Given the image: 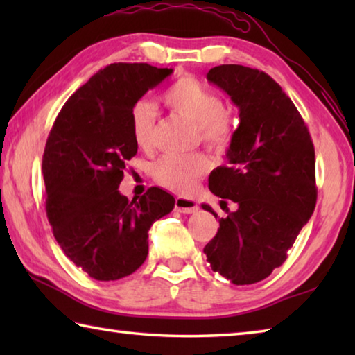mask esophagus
Masks as SVG:
<instances>
[{
    "label": "esophagus",
    "instance_id": "esophagus-1",
    "mask_svg": "<svg viewBox=\"0 0 355 355\" xmlns=\"http://www.w3.org/2000/svg\"><path fill=\"white\" fill-rule=\"evenodd\" d=\"M175 208L178 209L180 213H186V214H191V213H196L199 207H197V203L188 199V197H177L175 199Z\"/></svg>",
    "mask_w": 355,
    "mask_h": 355
}]
</instances>
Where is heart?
<instances>
[{
  "instance_id": "heart-1",
  "label": "heart",
  "mask_w": 355,
  "mask_h": 355,
  "mask_svg": "<svg viewBox=\"0 0 355 355\" xmlns=\"http://www.w3.org/2000/svg\"><path fill=\"white\" fill-rule=\"evenodd\" d=\"M167 107L196 125L200 141L213 150H222L230 144L233 117L222 98L194 76H182L163 94ZM156 110L150 101H139L131 110V136L142 150L153 142ZM207 171V159L200 155H164L153 166V177L159 184L172 191H188Z\"/></svg>"
}]
</instances>
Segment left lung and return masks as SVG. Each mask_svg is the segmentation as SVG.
<instances>
[{
  "mask_svg": "<svg viewBox=\"0 0 355 355\" xmlns=\"http://www.w3.org/2000/svg\"><path fill=\"white\" fill-rule=\"evenodd\" d=\"M239 110V127L227 150V166L209 173L208 188L236 203L219 219L203 252L214 272L235 285L257 284L286 260L288 250L316 205L315 147L291 98L271 76L244 65L208 71ZM203 209L218 214L209 205Z\"/></svg>",
  "mask_w": 355,
  "mask_h": 355,
  "instance_id": "1",
  "label": "left lung"
}]
</instances>
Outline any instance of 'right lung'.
I'll return each instance as SVG.
<instances>
[{"mask_svg":"<svg viewBox=\"0 0 355 355\" xmlns=\"http://www.w3.org/2000/svg\"><path fill=\"white\" fill-rule=\"evenodd\" d=\"M172 69L119 62L98 70L65 101L48 135L42 172L46 218L64 254L101 282L133 274L148 254V230L172 211L169 192H119L137 152L131 110Z\"/></svg>","mask_w":355,"mask_h":355,"instance_id":"1","label":"right lung"}]
</instances>
